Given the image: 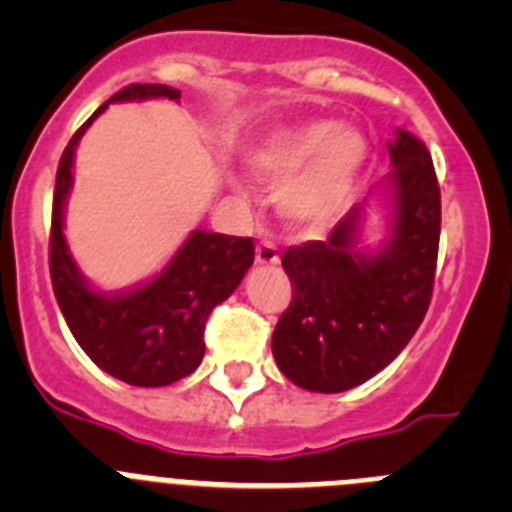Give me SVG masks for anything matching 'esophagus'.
Segmentation results:
<instances>
[{
    "label": "esophagus",
    "mask_w": 512,
    "mask_h": 512,
    "mask_svg": "<svg viewBox=\"0 0 512 512\" xmlns=\"http://www.w3.org/2000/svg\"><path fill=\"white\" fill-rule=\"evenodd\" d=\"M256 261H259L261 266L279 264V248L271 241H261L259 246H256Z\"/></svg>",
    "instance_id": "1"
}]
</instances>
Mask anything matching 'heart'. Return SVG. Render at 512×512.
I'll use <instances>...</instances> for the list:
<instances>
[{
	"instance_id": "obj_1",
	"label": "heart",
	"mask_w": 512,
	"mask_h": 512,
	"mask_svg": "<svg viewBox=\"0 0 512 512\" xmlns=\"http://www.w3.org/2000/svg\"><path fill=\"white\" fill-rule=\"evenodd\" d=\"M366 161L364 135L333 120L282 125L253 140L246 164L256 179L282 184L279 205L292 223L315 228L338 215Z\"/></svg>"
}]
</instances>
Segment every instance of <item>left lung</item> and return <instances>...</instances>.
<instances>
[{
	"label": "left lung",
	"mask_w": 512,
	"mask_h": 512,
	"mask_svg": "<svg viewBox=\"0 0 512 512\" xmlns=\"http://www.w3.org/2000/svg\"><path fill=\"white\" fill-rule=\"evenodd\" d=\"M390 238L374 253L359 246L364 205L343 217L325 241L289 246L282 266L292 302L282 312L271 351L287 379L310 392H346L400 356L423 323L433 295L441 189L423 140L397 130Z\"/></svg>",
	"instance_id": "left-lung-1"
}]
</instances>
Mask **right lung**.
Returning a JSON list of instances; mask_svg holds the SVG:
<instances>
[{
	"instance_id": "obj_1",
	"label": "right lung",
	"mask_w": 512,
	"mask_h": 512,
	"mask_svg": "<svg viewBox=\"0 0 512 512\" xmlns=\"http://www.w3.org/2000/svg\"><path fill=\"white\" fill-rule=\"evenodd\" d=\"M153 97L179 102L182 92L166 84H130L76 130L58 164L51 217V282L63 318L102 372L135 387H166L202 364L210 312L233 295L253 264V238L194 230L161 274L128 292L104 295L76 266L63 235V210L81 135L110 102Z\"/></svg>"
}]
</instances>
